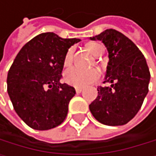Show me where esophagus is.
I'll list each match as a JSON object with an SVG mask.
<instances>
[{
	"label": "esophagus",
	"instance_id": "1",
	"mask_svg": "<svg viewBox=\"0 0 156 156\" xmlns=\"http://www.w3.org/2000/svg\"><path fill=\"white\" fill-rule=\"evenodd\" d=\"M75 91H76V93H81V92L83 91V88H81V87H76V88H75Z\"/></svg>",
	"mask_w": 156,
	"mask_h": 156
}]
</instances>
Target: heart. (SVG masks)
<instances>
[{
	"mask_svg": "<svg viewBox=\"0 0 156 156\" xmlns=\"http://www.w3.org/2000/svg\"><path fill=\"white\" fill-rule=\"evenodd\" d=\"M87 48L96 57L102 55L104 51L103 46L98 43H91L87 44ZM73 48H69L67 51L63 61L64 66H69L72 63L73 58ZM99 78L100 73L97 69H83L78 67H71L67 69L64 73V81L75 87H84L90 83H96L97 81H98Z\"/></svg>",
	"mask_w": 156,
	"mask_h": 156,
	"instance_id": "heart-1",
	"label": "heart"
}]
</instances>
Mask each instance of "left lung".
Segmentation results:
<instances>
[{
	"label": "left lung",
	"instance_id": "1",
	"mask_svg": "<svg viewBox=\"0 0 156 156\" xmlns=\"http://www.w3.org/2000/svg\"><path fill=\"white\" fill-rule=\"evenodd\" d=\"M101 41L109 52L104 83L89 105L94 117L107 126H123L138 113L149 91L150 71L140 50L123 33L109 29L91 38Z\"/></svg>",
	"mask_w": 156,
	"mask_h": 156
}]
</instances>
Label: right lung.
Wrapping results in <instances>:
<instances>
[{
	"label": "right lung",
	"instance_id": "1",
	"mask_svg": "<svg viewBox=\"0 0 156 156\" xmlns=\"http://www.w3.org/2000/svg\"><path fill=\"white\" fill-rule=\"evenodd\" d=\"M80 41L45 32L16 55L7 75V91L16 112L30 127L48 130L65 120L75 89L59 80L68 49Z\"/></svg>",
	"mask_w": 156,
	"mask_h": 156
}]
</instances>
